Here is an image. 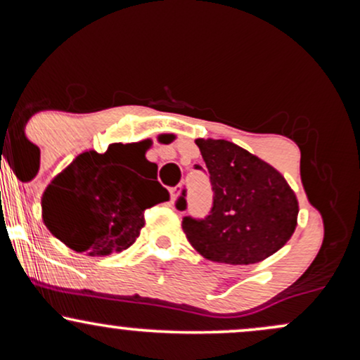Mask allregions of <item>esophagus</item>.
I'll return each instance as SVG.
<instances>
[{"instance_id": "obj_1", "label": "esophagus", "mask_w": 360, "mask_h": 360, "mask_svg": "<svg viewBox=\"0 0 360 360\" xmlns=\"http://www.w3.org/2000/svg\"><path fill=\"white\" fill-rule=\"evenodd\" d=\"M183 189H184L183 184H179V186H177V188L172 189V201H176L177 198L183 196Z\"/></svg>"}]
</instances>
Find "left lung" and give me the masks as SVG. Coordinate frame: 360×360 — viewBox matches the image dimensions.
<instances>
[{
    "label": "left lung",
    "instance_id": "8db88e82",
    "mask_svg": "<svg viewBox=\"0 0 360 360\" xmlns=\"http://www.w3.org/2000/svg\"><path fill=\"white\" fill-rule=\"evenodd\" d=\"M213 186L212 214L186 217L191 245L213 262L249 266L271 257L295 233L298 198L284 176L266 160L229 140L196 139ZM186 208V200L177 201Z\"/></svg>",
    "mask_w": 360,
    "mask_h": 360
}]
</instances>
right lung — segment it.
I'll list each match as a JSON object with an SVG mask.
<instances>
[{"mask_svg":"<svg viewBox=\"0 0 360 360\" xmlns=\"http://www.w3.org/2000/svg\"><path fill=\"white\" fill-rule=\"evenodd\" d=\"M152 140L110 143L106 152L84 150L42 194V220L69 249L91 257L127 250L139 238L150 206L169 201L147 160ZM150 174V180L139 174Z\"/></svg>","mask_w":360,"mask_h":360,"instance_id":"obj_1","label":"right lung"}]
</instances>
